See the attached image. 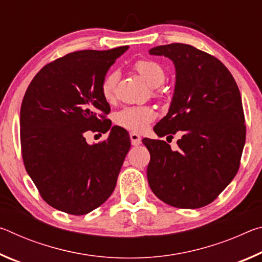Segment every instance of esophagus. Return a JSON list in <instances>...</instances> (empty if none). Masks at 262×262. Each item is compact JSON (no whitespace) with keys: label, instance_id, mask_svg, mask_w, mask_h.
<instances>
[{"label":"esophagus","instance_id":"esophagus-1","mask_svg":"<svg viewBox=\"0 0 262 262\" xmlns=\"http://www.w3.org/2000/svg\"><path fill=\"white\" fill-rule=\"evenodd\" d=\"M129 136H130V142H132L133 145H140L141 144V136L139 134H136V133H130Z\"/></svg>","mask_w":262,"mask_h":262}]
</instances>
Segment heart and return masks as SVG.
<instances>
[{
    "mask_svg": "<svg viewBox=\"0 0 262 262\" xmlns=\"http://www.w3.org/2000/svg\"><path fill=\"white\" fill-rule=\"evenodd\" d=\"M134 68L140 76L147 82L149 85L158 86L165 79V72L163 67L156 61L152 60H139L134 63ZM119 75L117 72L107 74L101 82L100 91L103 98L111 103L115 99V89H117ZM155 95H159L155 91ZM156 118V111L149 105H135L126 106L114 115V121L118 126L126 128L133 132H142Z\"/></svg>",
    "mask_w": 262,
    "mask_h": 262,
    "instance_id": "heart-1",
    "label": "heart"
}]
</instances>
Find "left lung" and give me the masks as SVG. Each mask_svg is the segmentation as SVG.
I'll return each mask as SVG.
<instances>
[{
    "label": "left lung",
    "mask_w": 262,
    "mask_h": 262,
    "mask_svg": "<svg viewBox=\"0 0 262 262\" xmlns=\"http://www.w3.org/2000/svg\"><path fill=\"white\" fill-rule=\"evenodd\" d=\"M149 53L171 59L177 72L170 110L154 130L170 139L181 134L176 151L163 140H142L150 152V188L172 207H205L231 183L241 165L246 139L241 92L217 57L193 46L176 42Z\"/></svg>",
    "instance_id": "8db88e82"
}]
</instances>
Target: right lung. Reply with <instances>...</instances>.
I'll use <instances>...</instances> for the list:
<instances>
[{
  "mask_svg": "<svg viewBox=\"0 0 262 262\" xmlns=\"http://www.w3.org/2000/svg\"><path fill=\"white\" fill-rule=\"evenodd\" d=\"M68 53L39 70L20 107L24 166L43 201L70 215H85L113 193L130 148L129 135L111 123L100 86L111 66L127 51ZM111 133L89 146L88 130Z\"/></svg>",
  "mask_w": 262,
  "mask_h": 262,
  "instance_id": "add662e5",
  "label": "right lung"
}]
</instances>
